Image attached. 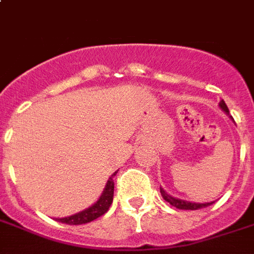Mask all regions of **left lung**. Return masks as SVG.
Listing matches in <instances>:
<instances>
[{"label": "left lung", "instance_id": "left-lung-1", "mask_svg": "<svg viewBox=\"0 0 254 254\" xmlns=\"http://www.w3.org/2000/svg\"><path fill=\"white\" fill-rule=\"evenodd\" d=\"M219 107H220L227 115H229V109L228 107H227V104L224 103V100H221L220 103H219ZM161 193H162V197L167 201V203H170V204L174 205L175 208L179 209H200L204 208V207H208V205H211L213 203V201H211V203H191V201L181 200V199H177V197H173L171 195H169V193L162 189H161Z\"/></svg>", "mask_w": 254, "mask_h": 254}]
</instances>
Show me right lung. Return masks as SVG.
I'll return each instance as SVG.
<instances>
[{"instance_id": "1", "label": "right lung", "mask_w": 254, "mask_h": 254, "mask_svg": "<svg viewBox=\"0 0 254 254\" xmlns=\"http://www.w3.org/2000/svg\"><path fill=\"white\" fill-rule=\"evenodd\" d=\"M117 171H116L109 181L107 182V186L104 189L101 196L99 197V200L96 201L95 204L91 205L89 208L84 209L79 213H75L72 216L68 217H62V219H57V221L64 223L68 225H79V224H85L89 221L95 220L97 217L103 216L104 213L107 212L109 207H111L112 201H113V191H115V182H113V177H115Z\"/></svg>"}]
</instances>
